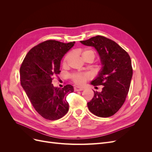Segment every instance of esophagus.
Returning <instances> with one entry per match:
<instances>
[{
  "label": "esophagus",
  "instance_id": "1",
  "mask_svg": "<svg viewBox=\"0 0 152 152\" xmlns=\"http://www.w3.org/2000/svg\"><path fill=\"white\" fill-rule=\"evenodd\" d=\"M74 91H83L84 90V88L83 87H74Z\"/></svg>",
  "mask_w": 152,
  "mask_h": 152
}]
</instances>
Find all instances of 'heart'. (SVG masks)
Returning <instances> with one entry per match:
<instances>
[{
    "label": "heart",
    "instance_id": "obj_1",
    "mask_svg": "<svg viewBox=\"0 0 152 152\" xmlns=\"http://www.w3.org/2000/svg\"><path fill=\"white\" fill-rule=\"evenodd\" d=\"M81 57L84 61L91 60L92 62L94 61L96 57V53L93 50L91 49H85L81 53ZM71 58V54L68 53L65 55L63 59L62 65L64 67H66L68 65V62L70 60ZM70 79L77 85H83L86 83V82L91 79L92 78L91 73L89 72H78L73 73L70 75Z\"/></svg>",
    "mask_w": 152,
    "mask_h": 152
}]
</instances>
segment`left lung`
<instances>
[{
  "label": "left lung",
  "mask_w": 152,
  "mask_h": 152,
  "mask_svg": "<svg viewBox=\"0 0 152 152\" xmlns=\"http://www.w3.org/2000/svg\"><path fill=\"white\" fill-rule=\"evenodd\" d=\"M80 42L96 49L103 65L91 83L94 86H103L102 91H94V97L87 107L96 116L111 117L122 107L129 90L132 76L131 58L115 42L102 35Z\"/></svg>",
  "instance_id": "8db88e82"
}]
</instances>
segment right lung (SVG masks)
<instances>
[{
  "label": "right lung",
  "instance_id": "add662e5",
  "mask_svg": "<svg viewBox=\"0 0 152 152\" xmlns=\"http://www.w3.org/2000/svg\"><path fill=\"white\" fill-rule=\"evenodd\" d=\"M74 44L44 41L29 50L21 65L23 88L35 110L47 120H58L68 111L66 98L73 92V86L68 84L61 89L54 87L52 80L61 72V59Z\"/></svg>",
  "mask_w": 152,
  "mask_h": 152
}]
</instances>
